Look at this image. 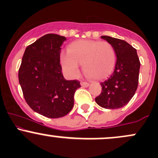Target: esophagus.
I'll return each mask as SVG.
<instances>
[{"label":"esophagus","instance_id":"obj_1","mask_svg":"<svg viewBox=\"0 0 158 158\" xmlns=\"http://www.w3.org/2000/svg\"><path fill=\"white\" fill-rule=\"evenodd\" d=\"M81 85L84 88H88L89 86V83L86 82V81H81Z\"/></svg>","mask_w":158,"mask_h":158}]
</instances>
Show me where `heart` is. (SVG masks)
I'll return each mask as SVG.
<instances>
[{"instance_id":"b5f03b06","label":"heart","mask_w":158,"mask_h":158,"mask_svg":"<svg viewBox=\"0 0 158 158\" xmlns=\"http://www.w3.org/2000/svg\"><path fill=\"white\" fill-rule=\"evenodd\" d=\"M68 51L61 52L60 62L70 77L79 73L80 64L88 77L97 80L109 76L115 68V49L107 41L77 40L69 44Z\"/></svg>"}]
</instances>
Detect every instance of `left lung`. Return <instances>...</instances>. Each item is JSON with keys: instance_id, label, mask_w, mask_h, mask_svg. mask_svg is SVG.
<instances>
[{"instance_id": "obj_1", "label": "left lung", "mask_w": 158, "mask_h": 158, "mask_svg": "<svg viewBox=\"0 0 158 158\" xmlns=\"http://www.w3.org/2000/svg\"><path fill=\"white\" fill-rule=\"evenodd\" d=\"M101 38L114 46L117 61L111 75L101 82L102 92L95 101L106 109H117L128 104L135 95L140 62L136 49L126 41L107 35Z\"/></svg>"}]
</instances>
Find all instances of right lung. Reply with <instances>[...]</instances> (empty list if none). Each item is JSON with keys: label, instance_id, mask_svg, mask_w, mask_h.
Masks as SVG:
<instances>
[{"label": "right lung", "instance_id": "add662e5", "mask_svg": "<svg viewBox=\"0 0 158 158\" xmlns=\"http://www.w3.org/2000/svg\"><path fill=\"white\" fill-rule=\"evenodd\" d=\"M64 36L47 34L25 50L19 79L28 106L36 113L59 118L74 104V94L80 88L77 80H66L61 73V46Z\"/></svg>", "mask_w": 158, "mask_h": 158}]
</instances>
